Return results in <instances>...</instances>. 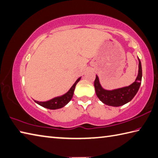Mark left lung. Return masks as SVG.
<instances>
[{"label": "left lung", "instance_id": "8db88e82", "mask_svg": "<svg viewBox=\"0 0 158 158\" xmlns=\"http://www.w3.org/2000/svg\"><path fill=\"white\" fill-rule=\"evenodd\" d=\"M138 61V74H137L135 81L128 86L114 89V90H105L100 84L98 76L96 75L94 85V88H95L96 94L100 101L108 106L117 107L127 104L128 102H131L133 99V97L135 96L137 91L139 90L142 81V65L139 58Z\"/></svg>", "mask_w": 158, "mask_h": 158}]
</instances>
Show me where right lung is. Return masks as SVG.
Listing matches in <instances>:
<instances>
[{
	"label": "right lung",
	"mask_w": 158,
	"mask_h": 158,
	"mask_svg": "<svg viewBox=\"0 0 158 158\" xmlns=\"http://www.w3.org/2000/svg\"><path fill=\"white\" fill-rule=\"evenodd\" d=\"M80 79H81V77H79V78L77 80L75 83L73 84V86L70 88V90H68L66 93L64 94V95L54 97V98L52 99L49 100V101H47V102H38V101H34V102H35L36 104H38L39 105L41 106L50 109V110H56V109L61 108L64 106H65L70 101L71 99L73 98L74 88H75V86L77 83L80 81Z\"/></svg>",
	"instance_id": "1"
}]
</instances>
